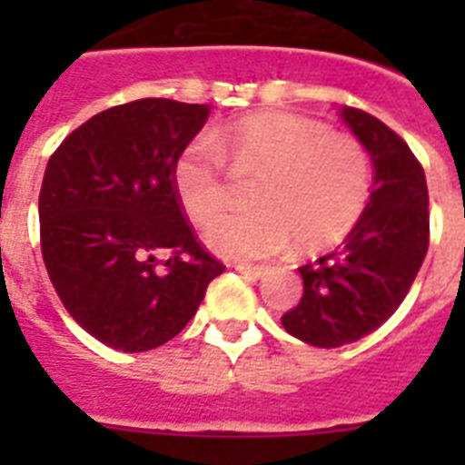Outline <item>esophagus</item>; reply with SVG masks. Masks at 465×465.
Here are the masks:
<instances>
[{"instance_id": "esophagus-1", "label": "esophagus", "mask_w": 465, "mask_h": 465, "mask_svg": "<svg viewBox=\"0 0 465 465\" xmlns=\"http://www.w3.org/2000/svg\"><path fill=\"white\" fill-rule=\"evenodd\" d=\"M233 270L236 272H241L243 277H248V280H261L262 275H265V268H261V265H233Z\"/></svg>"}]
</instances>
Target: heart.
Wrapping results in <instances>:
<instances>
[{"instance_id":"obj_1","label":"heart","mask_w":465,"mask_h":465,"mask_svg":"<svg viewBox=\"0 0 465 465\" xmlns=\"http://www.w3.org/2000/svg\"><path fill=\"white\" fill-rule=\"evenodd\" d=\"M258 173L248 212H232L204 229L214 253L261 261L297 241L323 251L345 239L367 210L371 166L360 142L297 113H253L195 140L175 156L171 181L193 222L214 217L232 197L224 159Z\"/></svg>"}]
</instances>
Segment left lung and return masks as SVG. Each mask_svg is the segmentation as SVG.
<instances>
[{
	"label": "left lung",
	"instance_id": "1",
	"mask_svg": "<svg viewBox=\"0 0 465 465\" xmlns=\"http://www.w3.org/2000/svg\"><path fill=\"white\" fill-rule=\"evenodd\" d=\"M340 118L367 149L374 183L367 210L342 246L302 265L304 297L282 316L284 331L313 347L357 342L386 323L425 261L430 197L411 147L379 118L342 105Z\"/></svg>",
	"mask_w": 465,
	"mask_h": 465
}]
</instances>
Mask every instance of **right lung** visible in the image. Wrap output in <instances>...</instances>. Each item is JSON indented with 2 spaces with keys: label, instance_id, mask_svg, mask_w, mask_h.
<instances>
[{
  "label": "right lung",
  "instance_id": "1",
  "mask_svg": "<svg viewBox=\"0 0 465 465\" xmlns=\"http://www.w3.org/2000/svg\"><path fill=\"white\" fill-rule=\"evenodd\" d=\"M210 111L171 98L115 105L47 161L38 200L47 275L69 316L113 350L147 352L175 338L224 272L171 181Z\"/></svg>",
  "mask_w": 465,
  "mask_h": 465
}]
</instances>
